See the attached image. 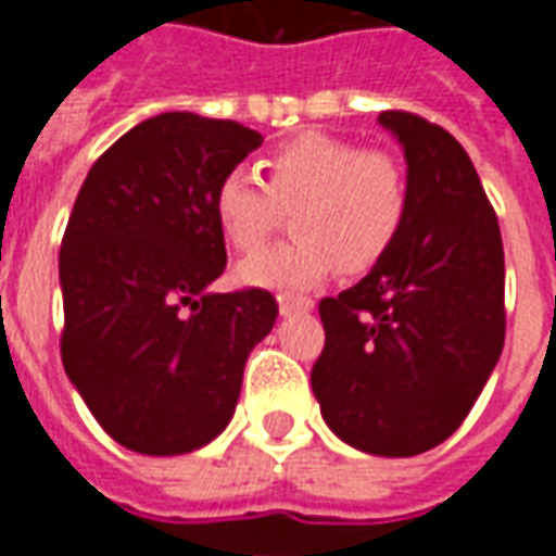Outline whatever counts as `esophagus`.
Instances as JSON below:
<instances>
[{
    "label": "esophagus",
    "mask_w": 556,
    "mask_h": 556,
    "mask_svg": "<svg viewBox=\"0 0 556 556\" xmlns=\"http://www.w3.org/2000/svg\"><path fill=\"white\" fill-rule=\"evenodd\" d=\"M315 303L301 294H279V313L282 315H303L313 309Z\"/></svg>",
    "instance_id": "obj_1"
}]
</instances>
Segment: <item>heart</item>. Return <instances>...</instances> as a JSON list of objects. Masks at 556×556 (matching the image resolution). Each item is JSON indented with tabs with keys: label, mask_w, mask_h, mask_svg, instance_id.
<instances>
[{
	"label": "heart",
	"mask_w": 556,
	"mask_h": 556,
	"mask_svg": "<svg viewBox=\"0 0 556 556\" xmlns=\"http://www.w3.org/2000/svg\"><path fill=\"white\" fill-rule=\"evenodd\" d=\"M286 211H294V241L243 262V282L313 289L333 267L357 277L393 250L408 223V166L387 148L303 134L267 157V181L238 166L214 193L219 229L238 253H255Z\"/></svg>",
	"instance_id": "heart-1"
}]
</instances>
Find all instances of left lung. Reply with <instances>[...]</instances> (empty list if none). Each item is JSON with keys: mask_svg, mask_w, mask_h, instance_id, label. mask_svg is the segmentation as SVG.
Instances as JSON below:
<instances>
[{"mask_svg": "<svg viewBox=\"0 0 556 556\" xmlns=\"http://www.w3.org/2000/svg\"><path fill=\"white\" fill-rule=\"evenodd\" d=\"M378 122L405 146L408 223L357 286L318 303L313 393L342 441L405 458L446 441L489 381L506 270L497 214L453 134L405 110Z\"/></svg>", "mask_w": 556, "mask_h": 556, "instance_id": "1", "label": "left lung"}]
</instances>
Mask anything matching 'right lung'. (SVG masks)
<instances>
[{"instance_id": "add662e5", "label": "right lung", "mask_w": 556, "mask_h": 556, "mask_svg": "<svg viewBox=\"0 0 556 556\" xmlns=\"http://www.w3.org/2000/svg\"><path fill=\"white\" fill-rule=\"evenodd\" d=\"M258 146L262 134L229 118L163 113L106 148L79 187L59 250L62 363L134 453L214 441L277 321L270 291H207L226 270L214 193Z\"/></svg>"}]
</instances>
